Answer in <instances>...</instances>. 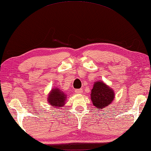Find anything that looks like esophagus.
I'll list each match as a JSON object with an SVG mask.
<instances>
[{"mask_svg":"<svg viewBox=\"0 0 151 151\" xmlns=\"http://www.w3.org/2000/svg\"><path fill=\"white\" fill-rule=\"evenodd\" d=\"M76 93H78V94H81L83 93V89H77L75 90Z\"/></svg>","mask_w":151,"mask_h":151,"instance_id":"34e87169","label":"esophagus"}]
</instances>
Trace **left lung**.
I'll return each mask as SVG.
<instances>
[{
    "label": "left lung",
    "mask_w": 151,
    "mask_h": 151,
    "mask_svg": "<svg viewBox=\"0 0 151 151\" xmlns=\"http://www.w3.org/2000/svg\"><path fill=\"white\" fill-rule=\"evenodd\" d=\"M90 96L95 107L99 109H105L114 100L115 92L104 81H97L94 83Z\"/></svg>",
    "instance_id": "8db88e82"
}]
</instances>
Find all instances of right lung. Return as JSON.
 Wrapping results in <instances>:
<instances>
[{
	"label": "right lung",
	"mask_w": 151,
	"mask_h": 151,
	"mask_svg": "<svg viewBox=\"0 0 151 151\" xmlns=\"http://www.w3.org/2000/svg\"><path fill=\"white\" fill-rule=\"evenodd\" d=\"M66 100L67 95L58 88L52 89L47 97V101L49 105L54 109H60L63 107L65 104Z\"/></svg>",
	"instance_id": "obj_1"
}]
</instances>
